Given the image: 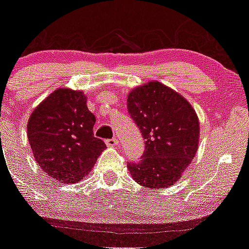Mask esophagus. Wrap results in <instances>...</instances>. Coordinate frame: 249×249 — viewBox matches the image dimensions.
I'll use <instances>...</instances> for the list:
<instances>
[{"label":"esophagus","mask_w":249,"mask_h":249,"mask_svg":"<svg viewBox=\"0 0 249 249\" xmlns=\"http://www.w3.org/2000/svg\"><path fill=\"white\" fill-rule=\"evenodd\" d=\"M117 143H118V140L115 139V137H114V139L106 140V144H107V145H109V147H114V145L117 144Z\"/></svg>","instance_id":"obj_1"}]
</instances>
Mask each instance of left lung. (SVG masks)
I'll list each match as a JSON object with an SVG mask.
<instances>
[{"mask_svg": "<svg viewBox=\"0 0 249 249\" xmlns=\"http://www.w3.org/2000/svg\"><path fill=\"white\" fill-rule=\"evenodd\" d=\"M126 106L145 141L139 161L127 165L132 178L150 189L175 184L197 149L200 126L195 110L159 82L132 90Z\"/></svg>", "mask_w": 249, "mask_h": 249, "instance_id": "left-lung-1", "label": "left lung"}]
</instances>
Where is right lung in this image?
Instances as JSON below:
<instances>
[{
    "label": "right lung",
    "mask_w": 249,
    "mask_h": 249,
    "mask_svg": "<svg viewBox=\"0 0 249 249\" xmlns=\"http://www.w3.org/2000/svg\"><path fill=\"white\" fill-rule=\"evenodd\" d=\"M95 115L82 91L57 89L36 107L27 136L37 164L60 183H76L94 167L106 144L94 136Z\"/></svg>",
    "instance_id": "1"
}]
</instances>
